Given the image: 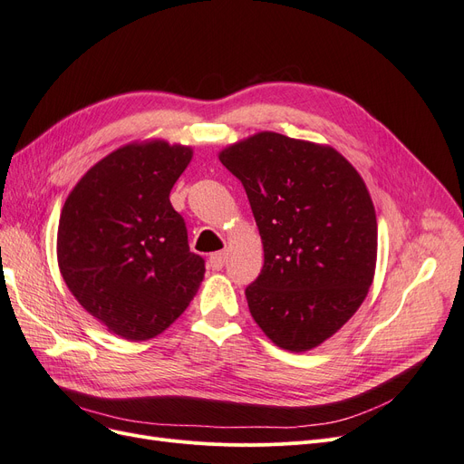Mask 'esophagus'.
<instances>
[{
	"label": "esophagus",
	"mask_w": 464,
	"mask_h": 464,
	"mask_svg": "<svg viewBox=\"0 0 464 464\" xmlns=\"http://www.w3.org/2000/svg\"><path fill=\"white\" fill-rule=\"evenodd\" d=\"M227 263V253L225 251H217V253H211L209 256V266L213 270H222V266H225Z\"/></svg>",
	"instance_id": "obj_1"
}]
</instances>
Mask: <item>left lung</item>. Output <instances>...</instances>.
I'll list each match as a JSON object with an SVG mask.
<instances>
[{
  "instance_id": "obj_1",
  "label": "left lung",
  "mask_w": 464,
  "mask_h": 464,
  "mask_svg": "<svg viewBox=\"0 0 464 464\" xmlns=\"http://www.w3.org/2000/svg\"><path fill=\"white\" fill-rule=\"evenodd\" d=\"M242 180L265 265L246 296L284 350L320 346L354 316L373 284L377 217L360 173L335 148L263 131L227 146Z\"/></svg>"
}]
</instances>
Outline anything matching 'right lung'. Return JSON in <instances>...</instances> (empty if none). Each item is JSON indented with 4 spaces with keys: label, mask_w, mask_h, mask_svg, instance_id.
<instances>
[{
    "label": "right lung",
    "mask_w": 464,
    "mask_h": 464,
    "mask_svg": "<svg viewBox=\"0 0 464 464\" xmlns=\"http://www.w3.org/2000/svg\"><path fill=\"white\" fill-rule=\"evenodd\" d=\"M192 156L190 146L161 139L125 144L92 165L64 201L57 232L63 280L121 339L163 333L206 274L169 201Z\"/></svg>",
    "instance_id": "obj_1"
}]
</instances>
